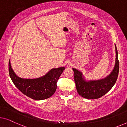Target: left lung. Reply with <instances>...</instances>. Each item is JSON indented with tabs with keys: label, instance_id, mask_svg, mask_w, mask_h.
Masks as SVG:
<instances>
[{
	"label": "left lung",
	"instance_id": "1",
	"mask_svg": "<svg viewBox=\"0 0 127 127\" xmlns=\"http://www.w3.org/2000/svg\"><path fill=\"white\" fill-rule=\"evenodd\" d=\"M116 58L114 68L105 77L99 80H87L83 73L79 70L72 68L74 72V80L77 91L82 97L87 99H97L107 94L114 86L118 79L119 71L118 52L116 44Z\"/></svg>",
	"mask_w": 127,
	"mask_h": 127
}]
</instances>
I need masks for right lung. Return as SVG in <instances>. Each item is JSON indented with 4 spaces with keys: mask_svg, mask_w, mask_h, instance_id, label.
I'll list each match as a JSON object with an SVG mask.
<instances>
[{
    "mask_svg": "<svg viewBox=\"0 0 127 127\" xmlns=\"http://www.w3.org/2000/svg\"><path fill=\"white\" fill-rule=\"evenodd\" d=\"M9 74L16 88L28 97L42 100L50 97L57 88L56 83L65 69L64 67L52 68L45 75L35 79H24L16 75L9 60Z\"/></svg>",
    "mask_w": 127,
    "mask_h": 127,
    "instance_id": "add662e5",
    "label": "right lung"
}]
</instances>
